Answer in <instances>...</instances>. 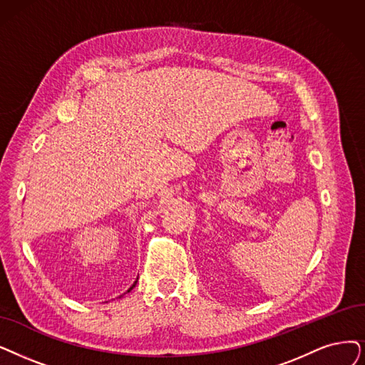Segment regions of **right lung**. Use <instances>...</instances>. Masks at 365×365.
Segmentation results:
<instances>
[{
	"mask_svg": "<svg viewBox=\"0 0 365 365\" xmlns=\"http://www.w3.org/2000/svg\"><path fill=\"white\" fill-rule=\"evenodd\" d=\"M135 284H136V282H135ZM135 284H133V286H132V287H130V289H128V290H127V292H130V290H132V289H133V287H135Z\"/></svg>",
	"mask_w": 365,
	"mask_h": 365,
	"instance_id": "add662e5",
	"label": "right lung"
}]
</instances>
